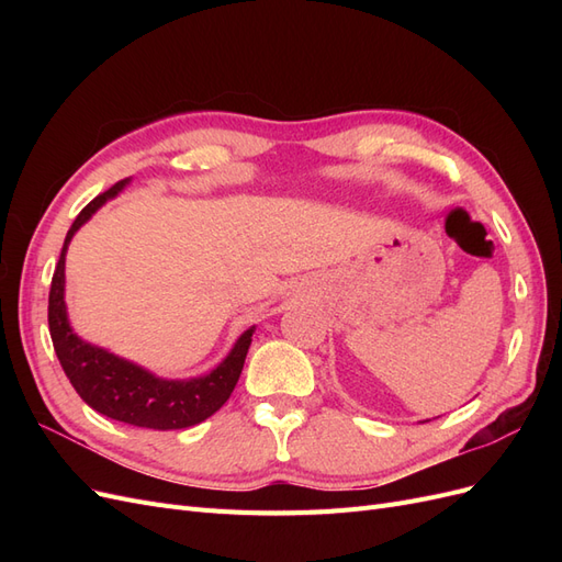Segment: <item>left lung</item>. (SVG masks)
I'll use <instances>...</instances> for the list:
<instances>
[{
    "mask_svg": "<svg viewBox=\"0 0 562 562\" xmlns=\"http://www.w3.org/2000/svg\"><path fill=\"white\" fill-rule=\"evenodd\" d=\"M427 422H429V419H427Z\"/></svg>",
    "mask_w": 562,
    "mask_h": 562,
    "instance_id": "8db88e82",
    "label": "left lung"
}]
</instances>
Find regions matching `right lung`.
<instances>
[{
    "mask_svg": "<svg viewBox=\"0 0 562 562\" xmlns=\"http://www.w3.org/2000/svg\"><path fill=\"white\" fill-rule=\"evenodd\" d=\"M128 184V178L98 194L83 209L65 236L60 260L50 279L48 293V333L54 339V349L65 370L67 380L75 386L81 401L91 405L95 413L110 419L133 424L143 429H184L209 419L227 403L232 391L239 382L248 347L252 342L255 326H250L223 363H217L206 375L192 380H164L138 363H131L103 347H95L81 339L67 318L65 307V252L72 236L81 225H87L91 215L114 199Z\"/></svg>",
    "mask_w": 562,
    "mask_h": 562,
    "instance_id": "obj_1",
    "label": "right lung"
}]
</instances>
